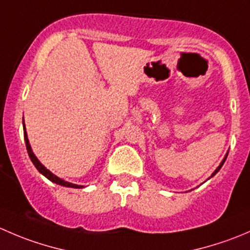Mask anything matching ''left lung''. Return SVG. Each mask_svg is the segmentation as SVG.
Here are the masks:
<instances>
[{
  "label": "left lung",
  "instance_id": "8db88e82",
  "mask_svg": "<svg viewBox=\"0 0 250 250\" xmlns=\"http://www.w3.org/2000/svg\"><path fill=\"white\" fill-rule=\"evenodd\" d=\"M228 155H229V152H226L225 157H224V160H223V161H221V163H220V165H219V167H218V168H216V169H215V170H214V172H213V174H211V175H210V176H209V178H208V179L213 178V176H214V175H215V174H216V173H218V172H219V170H220V168H221V167H223V165H224V163H225V161H226V157H228Z\"/></svg>",
  "mask_w": 250,
  "mask_h": 250
}]
</instances>
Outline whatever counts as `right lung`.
Returning a JSON list of instances; mask_svg holds the SVG:
<instances>
[{"mask_svg": "<svg viewBox=\"0 0 250 250\" xmlns=\"http://www.w3.org/2000/svg\"><path fill=\"white\" fill-rule=\"evenodd\" d=\"M22 127H24V139H25V144H26V150H27V153H29L30 160H31V162L34 163V166L36 167V169L39 170V172L41 173L42 175L46 176L48 180H50L52 183L58 184V185H60V186H65V188H84L83 185H77V184H72V183H69V181L62 180V179H60L59 176H57L55 174H53L52 172H50V170H48L47 168L44 167V166L42 165L41 162H40L39 158L35 156L34 151H32L31 145H30L29 139H27V133H26V128H25V123H22Z\"/></svg>", "mask_w": 250, "mask_h": 250, "instance_id": "obj_1", "label": "right lung"}]
</instances>
